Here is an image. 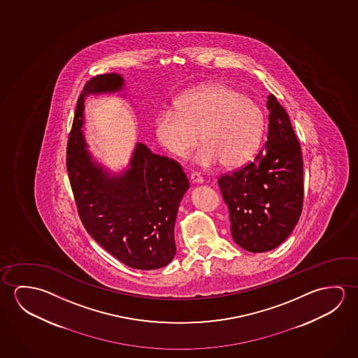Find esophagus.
I'll list each match as a JSON object with an SVG mask.
<instances>
[{"mask_svg":"<svg viewBox=\"0 0 358 358\" xmlns=\"http://www.w3.org/2000/svg\"><path fill=\"white\" fill-rule=\"evenodd\" d=\"M190 180H192L193 184H203V182H204V179L199 176L198 173H193V174L190 176Z\"/></svg>","mask_w":358,"mask_h":358,"instance_id":"1","label":"esophagus"}]
</instances>
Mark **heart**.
I'll list each match as a JSON object with an SVG mask.
<instances>
[{"mask_svg":"<svg viewBox=\"0 0 358 358\" xmlns=\"http://www.w3.org/2000/svg\"><path fill=\"white\" fill-rule=\"evenodd\" d=\"M176 109H163L154 129L160 145L176 158L204 143L193 163L203 168H236L260 147L265 129L262 108L251 98L222 83L199 85L178 98Z\"/></svg>","mask_w":358,"mask_h":358,"instance_id":"obj_1","label":"heart"}]
</instances>
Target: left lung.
Here are the masks:
<instances>
[{
  "instance_id": "8db88e82",
  "label": "left lung",
  "mask_w": 358,
  "mask_h": 358,
  "mask_svg": "<svg viewBox=\"0 0 358 358\" xmlns=\"http://www.w3.org/2000/svg\"><path fill=\"white\" fill-rule=\"evenodd\" d=\"M268 136L244 168L217 180L227 203L234 241L250 252L282 244L295 229L303 203L300 143L276 96L266 101Z\"/></svg>"
}]
</instances>
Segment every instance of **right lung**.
<instances>
[{
    "mask_svg": "<svg viewBox=\"0 0 358 358\" xmlns=\"http://www.w3.org/2000/svg\"><path fill=\"white\" fill-rule=\"evenodd\" d=\"M122 74L92 78L80 93L67 148V171L85 230L103 249L138 270L164 267L174 259V225L187 176L176 162L136 143L118 171L99 163L85 138V99L99 94L125 98Z\"/></svg>",
    "mask_w": 358,
    "mask_h": 358,
    "instance_id": "obj_1",
    "label": "right lung"
}]
</instances>
